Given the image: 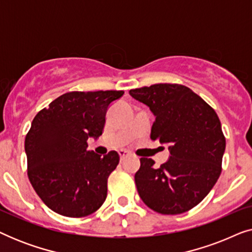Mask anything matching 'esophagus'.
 Returning <instances> with one entry per match:
<instances>
[{
	"mask_svg": "<svg viewBox=\"0 0 252 252\" xmlns=\"http://www.w3.org/2000/svg\"><path fill=\"white\" fill-rule=\"evenodd\" d=\"M119 155H120V159H122V160H124V159H125V158L130 156V154L128 153V151H126V150H120L119 151Z\"/></svg>",
	"mask_w": 252,
	"mask_h": 252,
	"instance_id": "esophagus-1",
	"label": "esophagus"
}]
</instances>
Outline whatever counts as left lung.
<instances>
[{
  "mask_svg": "<svg viewBox=\"0 0 252 252\" xmlns=\"http://www.w3.org/2000/svg\"><path fill=\"white\" fill-rule=\"evenodd\" d=\"M129 94L155 115L150 137L170 144V159L155 166L141 158L135 184L148 208L161 215H180L199 204L221 173L226 139L212 106L190 88L156 84Z\"/></svg>",
  "mask_w": 252,
  "mask_h": 252,
  "instance_id": "1",
  "label": "left lung"
}]
</instances>
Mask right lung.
Segmentation results:
<instances>
[{
  "label": "right lung",
  "instance_id": "add662e5",
  "mask_svg": "<svg viewBox=\"0 0 252 252\" xmlns=\"http://www.w3.org/2000/svg\"><path fill=\"white\" fill-rule=\"evenodd\" d=\"M124 91L68 92L37 112L25 137L27 175L34 190L58 215L81 218L101 208L119 154L87 150L102 135L110 103Z\"/></svg>",
  "mask_w": 252,
  "mask_h": 252
}]
</instances>
